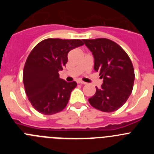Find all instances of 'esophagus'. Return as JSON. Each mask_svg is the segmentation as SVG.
I'll list each match as a JSON object with an SVG mask.
<instances>
[{"instance_id": "1", "label": "esophagus", "mask_w": 154, "mask_h": 154, "mask_svg": "<svg viewBox=\"0 0 154 154\" xmlns=\"http://www.w3.org/2000/svg\"><path fill=\"white\" fill-rule=\"evenodd\" d=\"M77 82L79 84H82V85H85V84H86V82H83V81H78Z\"/></svg>"}]
</instances>
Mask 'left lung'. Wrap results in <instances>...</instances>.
Listing matches in <instances>:
<instances>
[{
  "instance_id": "obj_1",
  "label": "left lung",
  "mask_w": 154,
  "mask_h": 154,
  "mask_svg": "<svg viewBox=\"0 0 154 154\" xmlns=\"http://www.w3.org/2000/svg\"><path fill=\"white\" fill-rule=\"evenodd\" d=\"M94 57V69L103 82L89 102L100 111L112 112L126 102L133 91L134 69L130 57L116 42L107 38L84 39Z\"/></svg>"
}]
</instances>
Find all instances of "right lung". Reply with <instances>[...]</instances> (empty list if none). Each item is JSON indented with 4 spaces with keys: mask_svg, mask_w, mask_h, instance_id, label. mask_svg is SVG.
I'll list each match as a JSON object with an SVG mask.
<instances>
[{
    "mask_svg": "<svg viewBox=\"0 0 154 154\" xmlns=\"http://www.w3.org/2000/svg\"><path fill=\"white\" fill-rule=\"evenodd\" d=\"M83 45L79 39L48 38L39 42L27 58L23 71L24 89L32 106L44 115L61 112L77 85L59 78L68 62V53Z\"/></svg>",
    "mask_w": 154,
    "mask_h": 154,
    "instance_id": "right-lung-1",
    "label": "right lung"
}]
</instances>
